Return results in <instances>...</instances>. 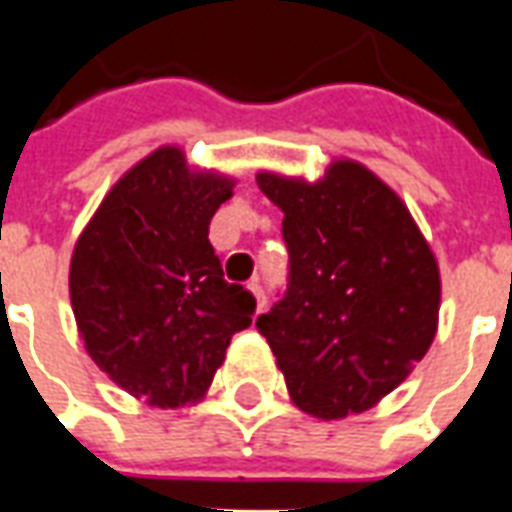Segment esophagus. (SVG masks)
<instances>
[{
  "label": "esophagus",
  "instance_id": "34e87169",
  "mask_svg": "<svg viewBox=\"0 0 512 512\" xmlns=\"http://www.w3.org/2000/svg\"><path fill=\"white\" fill-rule=\"evenodd\" d=\"M246 288L252 290V293H255V299H257V307H263V304H266V293H263V285H260V279H252V282H249V285H246Z\"/></svg>",
  "mask_w": 512,
  "mask_h": 512
}]
</instances>
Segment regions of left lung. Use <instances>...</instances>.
<instances>
[{"label": "left lung", "instance_id": "obj_1", "mask_svg": "<svg viewBox=\"0 0 512 512\" xmlns=\"http://www.w3.org/2000/svg\"><path fill=\"white\" fill-rule=\"evenodd\" d=\"M282 208L288 288L257 318L290 400L318 419L373 408L428 354L439 323L436 257L395 191L356 161L318 183L260 172Z\"/></svg>", "mask_w": 512, "mask_h": 512}]
</instances>
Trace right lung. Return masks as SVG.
Returning <instances> with one entry per match:
<instances>
[{
  "label": "right lung",
  "instance_id": "1",
  "mask_svg": "<svg viewBox=\"0 0 512 512\" xmlns=\"http://www.w3.org/2000/svg\"><path fill=\"white\" fill-rule=\"evenodd\" d=\"M233 180L191 172L178 147L128 169L76 241L71 304L87 354L147 406L200 400L255 296L224 279L208 241Z\"/></svg>",
  "mask_w": 512,
  "mask_h": 512
}]
</instances>
